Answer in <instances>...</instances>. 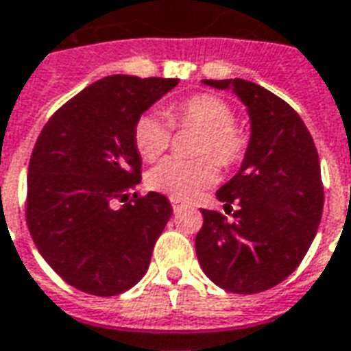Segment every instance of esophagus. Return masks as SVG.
<instances>
[{
    "instance_id": "obj_1",
    "label": "esophagus",
    "mask_w": 351,
    "mask_h": 351,
    "mask_svg": "<svg viewBox=\"0 0 351 351\" xmlns=\"http://www.w3.org/2000/svg\"><path fill=\"white\" fill-rule=\"evenodd\" d=\"M171 206H173V210H175V212H178V210L184 208V202L178 201V199H171Z\"/></svg>"
}]
</instances>
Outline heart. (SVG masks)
Instances as JSON below:
<instances>
[{
	"label": "heart",
	"mask_w": 351,
	"mask_h": 351,
	"mask_svg": "<svg viewBox=\"0 0 351 351\" xmlns=\"http://www.w3.org/2000/svg\"><path fill=\"white\" fill-rule=\"evenodd\" d=\"M169 120L156 113H143L134 124V147L143 160H156L162 156L173 139V126L176 128L202 130L197 141V154L202 158L182 160L165 158L150 169L149 186L173 199H193L202 189L215 182L217 167H236L243 162L249 150L247 130L234 123V110L223 98L208 93H195L169 108ZM212 155L213 160L208 156Z\"/></svg>",
	"instance_id": "heart-1"
}]
</instances>
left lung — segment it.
<instances>
[{
    "label": "left lung",
    "mask_w": 351,
    "mask_h": 351,
    "mask_svg": "<svg viewBox=\"0 0 351 351\" xmlns=\"http://www.w3.org/2000/svg\"><path fill=\"white\" fill-rule=\"evenodd\" d=\"M234 87L251 117V141L238 175L215 193L234 221L201 210L197 258L232 294H258L292 274L313 243L324 210L320 160L301 117L268 89L245 80H204Z\"/></svg>",
    "instance_id": "8db88e82"
}]
</instances>
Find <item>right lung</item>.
Returning a JSON list of instances; mask_svg holds the SVG:
<instances>
[{
    "mask_svg": "<svg viewBox=\"0 0 351 351\" xmlns=\"http://www.w3.org/2000/svg\"><path fill=\"white\" fill-rule=\"evenodd\" d=\"M176 83L124 74L98 80L50 117L33 147L29 234L53 271L85 294L110 298L134 287L173 214L162 193L130 191L141 182L134 124Z\"/></svg>",
    "mask_w": 351,
    "mask_h": 351,
    "instance_id": "right-lung-1",
    "label": "right lung"
}]
</instances>
